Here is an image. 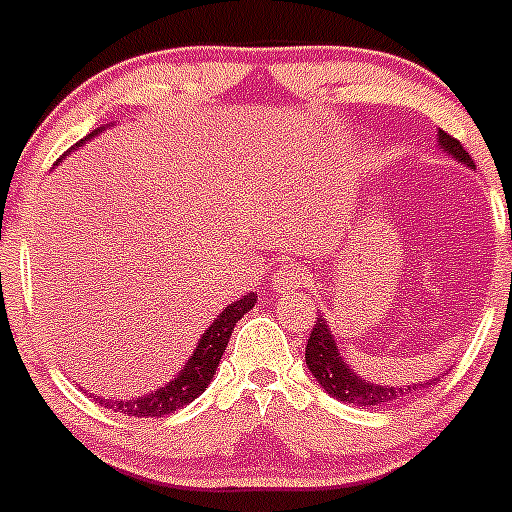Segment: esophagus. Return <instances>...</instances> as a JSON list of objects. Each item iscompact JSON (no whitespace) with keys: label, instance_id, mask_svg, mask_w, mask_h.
<instances>
[{"label":"esophagus","instance_id":"1","mask_svg":"<svg viewBox=\"0 0 512 512\" xmlns=\"http://www.w3.org/2000/svg\"><path fill=\"white\" fill-rule=\"evenodd\" d=\"M304 266L297 264V261H287V264H281L279 269L274 271V289L276 292H292L297 289L299 284L304 281Z\"/></svg>","mask_w":512,"mask_h":512}]
</instances>
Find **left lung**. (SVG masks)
I'll list each match as a JSON object with an SVG mask.
<instances>
[{"label": "left lung", "mask_w": 512, "mask_h": 512, "mask_svg": "<svg viewBox=\"0 0 512 512\" xmlns=\"http://www.w3.org/2000/svg\"><path fill=\"white\" fill-rule=\"evenodd\" d=\"M439 144H442L444 152L457 157L459 162H464L467 167H475L470 152H464L462 142L449 137L447 131L442 129H439ZM304 358H307V368L312 370L317 383H320L332 398L345 403H358V406H386V403L398 401L401 396H409V393L414 391L419 393L421 388L429 386V383H414V386H406V388H393V386H378V383L363 381L358 373H353L348 360H342L335 337H332L330 327H327V320L322 317V314H317V322H314L312 335H309L307 340Z\"/></svg>", "instance_id": "1"}]
</instances>
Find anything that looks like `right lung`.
Here are the masks:
<instances>
[{
	"label": "right lung",
	"mask_w": 512,
	"mask_h": 512,
	"mask_svg": "<svg viewBox=\"0 0 512 512\" xmlns=\"http://www.w3.org/2000/svg\"><path fill=\"white\" fill-rule=\"evenodd\" d=\"M101 129L91 131L86 139H91L93 134H98ZM86 139H81V142L75 144V147H81ZM253 302H256V294H246V297H241L238 302L228 304V307H225L223 312L215 317L213 325L203 332V337H200V342H198V348H195V353L190 355V360H187L185 368H182V373L177 375L175 381L164 383L162 388H157L154 393H147V396L98 398V403H103L106 409L119 411V414L149 419V416L172 414V411H177L180 406H187L190 401H195V398H198L200 393L208 388V383L213 381L215 368H218L220 358H223L225 345H228V340H231L233 327H236V322L241 320L243 314L253 307Z\"/></svg>",
	"instance_id": "right-lung-1"
}]
</instances>
